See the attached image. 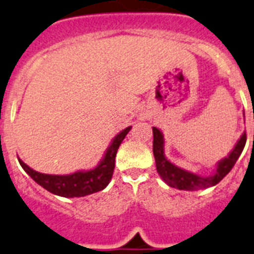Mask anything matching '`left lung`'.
Listing matches in <instances>:
<instances>
[{
  "mask_svg": "<svg viewBox=\"0 0 254 254\" xmlns=\"http://www.w3.org/2000/svg\"><path fill=\"white\" fill-rule=\"evenodd\" d=\"M152 131L153 156H155L157 173L168 186L178 190H185V191H197V190H204L208 189V187L216 186L217 183L223 180V177L229 174L232 167L235 165L236 160L239 159L240 153L243 152V148H244L247 142V134L244 131L240 139L236 142L235 147L231 150V152L225 159L219 160L217 163L216 172L212 176L203 177L191 173V172L182 169V168H178L173 163H170L169 160L165 157V153H164L165 140H164L163 133L155 127H152Z\"/></svg>",
  "mask_w": 254,
  "mask_h": 254,
  "instance_id": "1",
  "label": "left lung"
}]
</instances>
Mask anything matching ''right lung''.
I'll return each mask as SVG.
<instances>
[{"label": "right lung", "instance_id": "add662e5", "mask_svg": "<svg viewBox=\"0 0 254 254\" xmlns=\"http://www.w3.org/2000/svg\"><path fill=\"white\" fill-rule=\"evenodd\" d=\"M130 129L131 127H125L112 139L104 152V156L94 169L77 170L71 174L58 176V174H45L36 172L27 164L23 163L20 159L19 163L32 180L54 195L63 196V197H81V196L90 195L102 191L108 186L114 174L117 150Z\"/></svg>", "mask_w": 254, "mask_h": 254}]
</instances>
